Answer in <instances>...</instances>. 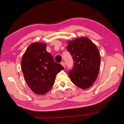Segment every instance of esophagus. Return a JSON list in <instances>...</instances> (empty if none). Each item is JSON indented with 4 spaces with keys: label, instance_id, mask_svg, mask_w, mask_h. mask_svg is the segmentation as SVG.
<instances>
[{
    "label": "esophagus",
    "instance_id": "1",
    "mask_svg": "<svg viewBox=\"0 0 124 124\" xmlns=\"http://www.w3.org/2000/svg\"><path fill=\"white\" fill-rule=\"evenodd\" d=\"M61 65L62 66L64 67V68H65V63H64V62H62L61 63Z\"/></svg>",
    "mask_w": 124,
    "mask_h": 124
}]
</instances>
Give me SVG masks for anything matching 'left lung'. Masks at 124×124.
<instances>
[{
  "label": "left lung",
  "instance_id": "left-lung-1",
  "mask_svg": "<svg viewBox=\"0 0 124 124\" xmlns=\"http://www.w3.org/2000/svg\"><path fill=\"white\" fill-rule=\"evenodd\" d=\"M68 51L74 61L68 72L71 81L82 89L91 87L97 79L100 68L101 56L98 48L86 37L68 41Z\"/></svg>",
  "mask_w": 124,
  "mask_h": 124
}]
</instances>
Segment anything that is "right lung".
Returning a JSON list of instances; mask_svg holds the SVG:
<instances>
[{"instance_id": "right-lung-1", "label": "right lung", "mask_w": 124, "mask_h": 124, "mask_svg": "<svg viewBox=\"0 0 124 124\" xmlns=\"http://www.w3.org/2000/svg\"><path fill=\"white\" fill-rule=\"evenodd\" d=\"M46 44L35 42L23 54L21 69L27 85L38 95H44L54 86L56 75L64 70L46 51Z\"/></svg>"}]
</instances>
